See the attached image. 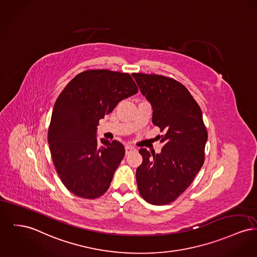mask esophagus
Returning <instances> with one entry per match:
<instances>
[{
    "instance_id": "1",
    "label": "esophagus",
    "mask_w": 257,
    "mask_h": 257,
    "mask_svg": "<svg viewBox=\"0 0 257 257\" xmlns=\"http://www.w3.org/2000/svg\"><path fill=\"white\" fill-rule=\"evenodd\" d=\"M135 151H136V149L134 147H132V146H126L125 147V153L126 154H129V153H131V152Z\"/></svg>"
}]
</instances>
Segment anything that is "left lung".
<instances>
[{
    "mask_svg": "<svg viewBox=\"0 0 257 257\" xmlns=\"http://www.w3.org/2000/svg\"><path fill=\"white\" fill-rule=\"evenodd\" d=\"M133 76L152 106V123L164 132L159 154L139 151L143 163L137 169L138 189L148 203L167 205L186 190L203 166L208 132L200 106L181 82L159 75Z\"/></svg>",
    "mask_w": 257,
    "mask_h": 257,
    "instance_id": "left-lung-1",
    "label": "left lung"
}]
</instances>
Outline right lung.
Segmentation results:
<instances>
[{
  "instance_id": "1",
  "label": "right lung",
  "mask_w": 257,
  "mask_h": 257,
  "mask_svg": "<svg viewBox=\"0 0 257 257\" xmlns=\"http://www.w3.org/2000/svg\"><path fill=\"white\" fill-rule=\"evenodd\" d=\"M138 92L132 76L108 70H88L75 76L53 107L47 141L61 181L76 196L96 199L106 193L124 157L118 141L102 139L99 120Z\"/></svg>"
}]
</instances>
